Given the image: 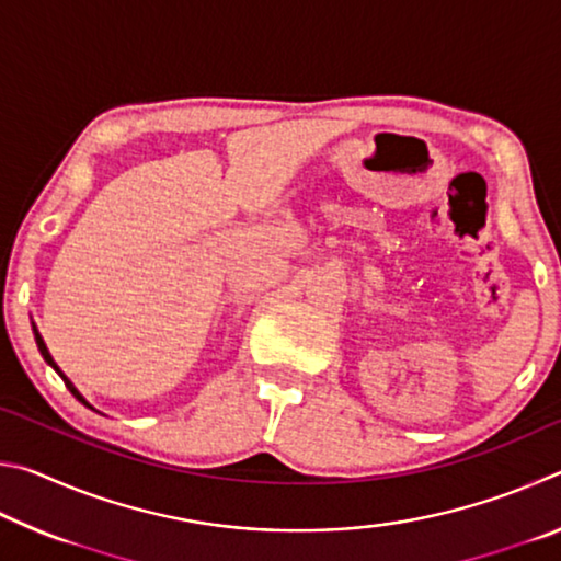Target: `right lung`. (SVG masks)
<instances>
[{"label":"right lung","mask_w":561,"mask_h":561,"mask_svg":"<svg viewBox=\"0 0 561 561\" xmlns=\"http://www.w3.org/2000/svg\"><path fill=\"white\" fill-rule=\"evenodd\" d=\"M34 336H36V346H39V351H42V356H44V360H46V364H49V366L54 368V371H56V374H59V376L64 378V383H66V388H69V391H71V393H73L76 398H79V401H81L83 405H89L87 401H83V396H81L79 391H76V388H73V383L69 381V378H66V376L61 374V368L54 364V358H51V354H49V348H46V344H44V339L39 336V331H36V329H34ZM89 408H91V405H89Z\"/></svg>","instance_id":"right-lung-1"}]
</instances>
